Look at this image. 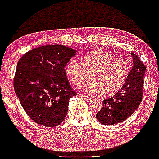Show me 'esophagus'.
<instances>
[{
    "mask_svg": "<svg viewBox=\"0 0 159 159\" xmlns=\"http://www.w3.org/2000/svg\"><path fill=\"white\" fill-rule=\"evenodd\" d=\"M81 97L82 98H84V99H86V100H90V98H91V97L89 96H87V95H82Z\"/></svg>",
    "mask_w": 159,
    "mask_h": 159,
    "instance_id": "1",
    "label": "esophagus"
}]
</instances>
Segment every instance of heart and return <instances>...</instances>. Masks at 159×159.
Instances as JSON below:
<instances>
[{"label":"heart","instance_id":"obj_1","mask_svg":"<svg viewBox=\"0 0 159 159\" xmlns=\"http://www.w3.org/2000/svg\"><path fill=\"white\" fill-rule=\"evenodd\" d=\"M66 75L75 85L79 86L87 79L85 89L98 92L103 96L112 95L124 84L129 75V66L124 59L102 50H94L82 55L80 63L71 60L65 66Z\"/></svg>","mask_w":159,"mask_h":159}]
</instances>
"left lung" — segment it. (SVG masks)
I'll use <instances>...</instances> for the list:
<instances>
[{
	"instance_id": "obj_1",
	"label": "left lung",
	"mask_w": 159,
	"mask_h": 159,
	"mask_svg": "<svg viewBox=\"0 0 159 159\" xmlns=\"http://www.w3.org/2000/svg\"><path fill=\"white\" fill-rule=\"evenodd\" d=\"M134 65L124 84L112 97L103 101L96 118L104 125H114L126 120L137 110L143 99V87L146 67L134 53Z\"/></svg>"
}]
</instances>
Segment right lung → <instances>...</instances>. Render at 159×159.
Returning a JSON list of instances; mask_svg holds the SVG:
<instances>
[{
  "instance_id": "obj_1",
  "label": "right lung",
  "mask_w": 159,
  "mask_h": 159,
  "mask_svg": "<svg viewBox=\"0 0 159 159\" xmlns=\"http://www.w3.org/2000/svg\"><path fill=\"white\" fill-rule=\"evenodd\" d=\"M76 53L77 50L61 44L46 45L28 51L18 61L14 91L35 123L55 127L65 119L69 101L77 93L64 67Z\"/></svg>"
}]
</instances>
